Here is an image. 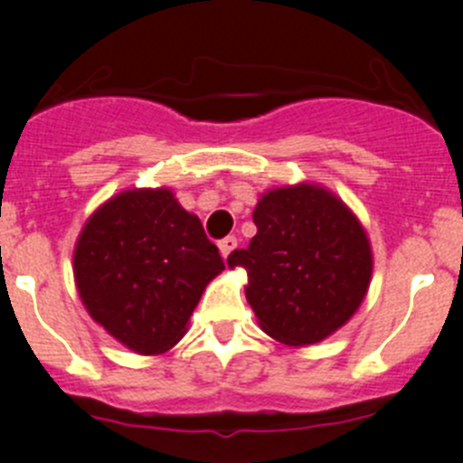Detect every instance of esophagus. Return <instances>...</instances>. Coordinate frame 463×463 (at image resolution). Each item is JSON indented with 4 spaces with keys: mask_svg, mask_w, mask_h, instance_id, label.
I'll list each match as a JSON object with an SVG mask.
<instances>
[{
    "mask_svg": "<svg viewBox=\"0 0 463 463\" xmlns=\"http://www.w3.org/2000/svg\"><path fill=\"white\" fill-rule=\"evenodd\" d=\"M219 253H222V258L226 260L228 255H231V250L235 249L237 246V237L235 235H228V237H223V240H219Z\"/></svg>",
    "mask_w": 463,
    "mask_h": 463,
    "instance_id": "esophagus-1",
    "label": "esophagus"
}]
</instances>
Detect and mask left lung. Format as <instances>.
<instances>
[{"label": "left lung", "mask_w": 463, "mask_h": 463, "mask_svg": "<svg viewBox=\"0 0 463 463\" xmlns=\"http://www.w3.org/2000/svg\"><path fill=\"white\" fill-rule=\"evenodd\" d=\"M258 235L228 255L249 270L246 300L260 326L284 345H314L361 307L372 278L365 231L318 185L270 190L253 210Z\"/></svg>", "instance_id": "1"}]
</instances>
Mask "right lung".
I'll return each instance as SVG.
<instances>
[{
    "label": "right lung",
    "mask_w": 463,
    "mask_h": 463,
    "mask_svg": "<svg viewBox=\"0 0 463 463\" xmlns=\"http://www.w3.org/2000/svg\"><path fill=\"white\" fill-rule=\"evenodd\" d=\"M73 270L91 318L149 356L179 343L223 260L170 190H128L85 223Z\"/></svg>",
    "instance_id": "right-lung-1"
}]
</instances>
